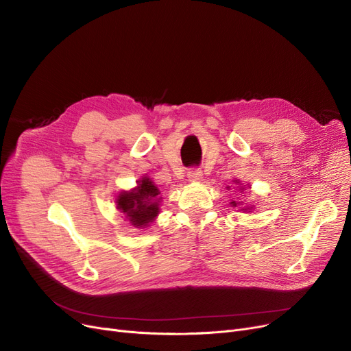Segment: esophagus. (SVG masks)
<instances>
[{
  "instance_id": "esophagus-1",
  "label": "esophagus",
  "mask_w": 351,
  "mask_h": 351,
  "mask_svg": "<svg viewBox=\"0 0 351 351\" xmlns=\"http://www.w3.org/2000/svg\"><path fill=\"white\" fill-rule=\"evenodd\" d=\"M202 176H204V175H202V172L199 169H191L188 172V178H189L191 182H200Z\"/></svg>"
}]
</instances>
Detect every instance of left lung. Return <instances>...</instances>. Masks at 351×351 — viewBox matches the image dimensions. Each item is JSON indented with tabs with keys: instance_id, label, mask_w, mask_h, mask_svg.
<instances>
[{
	"instance_id": "8db88e82",
	"label": "left lung",
	"mask_w": 351,
	"mask_h": 351,
	"mask_svg": "<svg viewBox=\"0 0 351 351\" xmlns=\"http://www.w3.org/2000/svg\"><path fill=\"white\" fill-rule=\"evenodd\" d=\"M234 183H237V185H239V180L236 179V180H234ZM228 188H229V186H228ZM239 191H243V188L239 186ZM230 205H232L233 208H236L237 205H241V202H234V200H232V202H230ZM250 209H252V208H243L242 210H250Z\"/></svg>"
}]
</instances>
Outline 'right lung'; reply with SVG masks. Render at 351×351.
I'll return each instance as SVG.
<instances>
[{"mask_svg": "<svg viewBox=\"0 0 351 351\" xmlns=\"http://www.w3.org/2000/svg\"><path fill=\"white\" fill-rule=\"evenodd\" d=\"M160 191L147 178L138 180V186L132 191H122L117 196V209L132 223V226L143 229L149 226L159 215Z\"/></svg>", "mask_w": 351, "mask_h": 351, "instance_id": "add662e5", "label": "right lung"}]
</instances>
